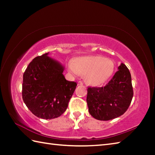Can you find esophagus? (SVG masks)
<instances>
[{
	"label": "esophagus",
	"mask_w": 155,
	"mask_h": 155,
	"mask_svg": "<svg viewBox=\"0 0 155 155\" xmlns=\"http://www.w3.org/2000/svg\"><path fill=\"white\" fill-rule=\"evenodd\" d=\"M83 83L82 81H78V85H83Z\"/></svg>",
	"instance_id": "1"
}]
</instances>
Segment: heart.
Returning a JSON list of instances; mask_svg holds the SVG:
<instances>
[{"label":"heart","instance_id":"heart-1","mask_svg":"<svg viewBox=\"0 0 155 155\" xmlns=\"http://www.w3.org/2000/svg\"><path fill=\"white\" fill-rule=\"evenodd\" d=\"M68 69L72 74L85 75L88 84L100 86L104 83L114 71V62L101 56H88L70 61Z\"/></svg>","mask_w":155,"mask_h":155}]
</instances>
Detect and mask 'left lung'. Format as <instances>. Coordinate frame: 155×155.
<instances>
[{"mask_svg": "<svg viewBox=\"0 0 155 155\" xmlns=\"http://www.w3.org/2000/svg\"><path fill=\"white\" fill-rule=\"evenodd\" d=\"M131 75L121 63L112 79L103 87H88L87 102L88 112L99 120H109L123 115L132 101Z\"/></svg>", "mask_w": 155, "mask_h": 155, "instance_id": "obj_1", "label": "left lung"}]
</instances>
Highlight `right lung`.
Segmentation results:
<instances>
[{
  "mask_svg": "<svg viewBox=\"0 0 155 155\" xmlns=\"http://www.w3.org/2000/svg\"><path fill=\"white\" fill-rule=\"evenodd\" d=\"M48 54L35 57L23 74V101L32 114L43 119L64 113L77 85L66 80L64 67Z\"/></svg>",
  "mask_w": 155,
  "mask_h": 155,
  "instance_id": "obj_1",
  "label": "right lung"
}]
</instances>
